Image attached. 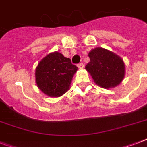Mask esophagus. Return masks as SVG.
<instances>
[{"instance_id":"1","label":"esophagus","mask_w":147,"mask_h":147,"mask_svg":"<svg viewBox=\"0 0 147 147\" xmlns=\"http://www.w3.org/2000/svg\"><path fill=\"white\" fill-rule=\"evenodd\" d=\"M77 66H78L79 69H82V68H84V64H83L82 62H81V63H78V64L77 65Z\"/></svg>"}]
</instances>
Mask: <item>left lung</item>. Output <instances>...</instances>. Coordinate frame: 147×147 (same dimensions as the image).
Here are the masks:
<instances>
[{
  "mask_svg": "<svg viewBox=\"0 0 147 147\" xmlns=\"http://www.w3.org/2000/svg\"><path fill=\"white\" fill-rule=\"evenodd\" d=\"M89 63L85 66L97 85L105 88L115 87L124 77V63L112 52L96 48L89 53Z\"/></svg>",
  "mask_w": 147,
  "mask_h": 147,
  "instance_id": "left-lung-1",
  "label": "left lung"
}]
</instances>
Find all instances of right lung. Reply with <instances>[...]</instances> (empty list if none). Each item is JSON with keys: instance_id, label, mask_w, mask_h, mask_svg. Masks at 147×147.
Returning a JSON list of instances; mask_svg holds the SVG:
<instances>
[{"instance_id": "1", "label": "right lung", "mask_w": 147, "mask_h": 147, "mask_svg": "<svg viewBox=\"0 0 147 147\" xmlns=\"http://www.w3.org/2000/svg\"><path fill=\"white\" fill-rule=\"evenodd\" d=\"M78 67L60 53H50L43 58L36 69L38 87L49 97H59L69 89Z\"/></svg>"}]
</instances>
